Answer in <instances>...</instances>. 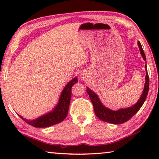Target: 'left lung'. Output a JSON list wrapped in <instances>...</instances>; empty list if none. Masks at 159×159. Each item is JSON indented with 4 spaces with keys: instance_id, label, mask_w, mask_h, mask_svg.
I'll return each instance as SVG.
<instances>
[{
    "instance_id": "left-lung-1",
    "label": "left lung",
    "mask_w": 159,
    "mask_h": 159,
    "mask_svg": "<svg viewBox=\"0 0 159 159\" xmlns=\"http://www.w3.org/2000/svg\"><path fill=\"white\" fill-rule=\"evenodd\" d=\"M138 44L142 57H143L144 60L146 61V56H145L144 50L142 49L140 42L138 41ZM145 69H146L147 74L146 76H145V80L146 81H145L143 92H142L140 98L139 99L138 102L134 105L130 107H128V108L120 109L118 111H112V110L107 108L99 100L98 95L87 87L86 91H87L88 94L89 95L90 100L93 103L94 111H95V115L98 116V118L104 122H108L110 123H113V124H121V123H125L128 121V120H130L139 111V109L143 105L145 99H146L147 97L148 92H149V75H148L147 73V65H145Z\"/></svg>"
}]
</instances>
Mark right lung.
I'll return each mask as SVG.
<instances>
[{"label": "right lung", "mask_w": 159, "mask_h": 159, "mask_svg": "<svg viewBox=\"0 0 159 159\" xmlns=\"http://www.w3.org/2000/svg\"><path fill=\"white\" fill-rule=\"evenodd\" d=\"M77 82L78 80L76 77L67 83L61 93L57 106L52 111L31 120H26L21 116H20L28 124L35 128H46L63 121L68 114L70 100L71 98V88Z\"/></svg>", "instance_id": "1"}]
</instances>
